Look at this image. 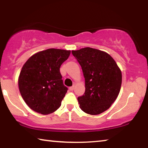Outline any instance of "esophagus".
<instances>
[{
    "instance_id": "obj_1",
    "label": "esophagus",
    "mask_w": 148,
    "mask_h": 148,
    "mask_svg": "<svg viewBox=\"0 0 148 148\" xmlns=\"http://www.w3.org/2000/svg\"><path fill=\"white\" fill-rule=\"evenodd\" d=\"M69 89H70V91H73V90L74 89V86H72V87H70Z\"/></svg>"
}]
</instances>
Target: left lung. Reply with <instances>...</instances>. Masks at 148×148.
Returning a JSON list of instances; mask_svg holds the SVG:
<instances>
[{
	"label": "left lung",
	"mask_w": 148,
	"mask_h": 148,
	"mask_svg": "<svg viewBox=\"0 0 148 148\" xmlns=\"http://www.w3.org/2000/svg\"><path fill=\"white\" fill-rule=\"evenodd\" d=\"M72 53L83 71L86 91L77 97L79 108L86 113L98 115L116 101L121 89L122 75L116 61L101 50L84 47Z\"/></svg>",
	"instance_id": "8db88e82"
}]
</instances>
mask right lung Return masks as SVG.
Segmentation results:
<instances>
[{"label": "right lung", "instance_id": "add662e5", "mask_svg": "<svg viewBox=\"0 0 148 148\" xmlns=\"http://www.w3.org/2000/svg\"><path fill=\"white\" fill-rule=\"evenodd\" d=\"M70 54V50L47 49L35 53L24 64L18 79L19 89L32 110L46 115L61 106L68 88L63 84L60 67Z\"/></svg>", "mask_w": 148, "mask_h": 148}]
</instances>
